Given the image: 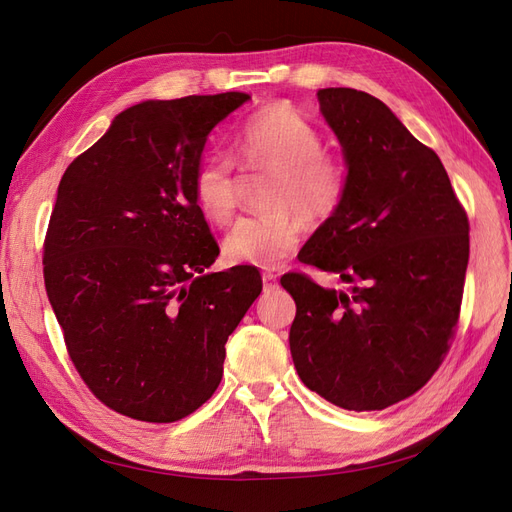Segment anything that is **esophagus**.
<instances>
[{"label": "esophagus", "mask_w": 512, "mask_h": 512, "mask_svg": "<svg viewBox=\"0 0 512 512\" xmlns=\"http://www.w3.org/2000/svg\"><path fill=\"white\" fill-rule=\"evenodd\" d=\"M262 284H265V292H271L277 288V275L275 273H262Z\"/></svg>", "instance_id": "34e87169"}]
</instances>
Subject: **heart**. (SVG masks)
Segmentation results:
<instances>
[{
	"mask_svg": "<svg viewBox=\"0 0 512 512\" xmlns=\"http://www.w3.org/2000/svg\"><path fill=\"white\" fill-rule=\"evenodd\" d=\"M237 156L252 168L273 170L265 213L241 218L228 232L224 254L237 265L277 267L305 235V222H324L342 205L348 170L312 121L288 104H269L247 117L235 134ZM198 209L213 224H226L237 209L235 164L209 156L194 175Z\"/></svg>",
	"mask_w": 512,
	"mask_h": 512,
	"instance_id": "obj_1",
	"label": "heart"
}]
</instances>
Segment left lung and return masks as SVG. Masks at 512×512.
<instances>
[{
    "instance_id": "obj_1",
    "label": "left lung",
    "mask_w": 512,
    "mask_h": 512,
    "mask_svg": "<svg viewBox=\"0 0 512 512\" xmlns=\"http://www.w3.org/2000/svg\"><path fill=\"white\" fill-rule=\"evenodd\" d=\"M318 102L342 145L348 188L299 258L352 286L282 277L297 303L290 354L309 391L344 410H384L425 386L444 359L470 224L436 151L389 106L350 87L320 89Z\"/></svg>"
}]
</instances>
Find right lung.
Returning <instances> with one entry per match:
<instances>
[{
  "mask_svg": "<svg viewBox=\"0 0 512 512\" xmlns=\"http://www.w3.org/2000/svg\"><path fill=\"white\" fill-rule=\"evenodd\" d=\"M247 100L134 104L59 181L46 294L91 393L136 421L173 423L205 404L262 290L254 267L207 271L220 247L194 198L211 130Z\"/></svg>",
  "mask_w": 512,
  "mask_h": 512,
  "instance_id": "obj_1",
  "label": "right lung"
}]
</instances>
